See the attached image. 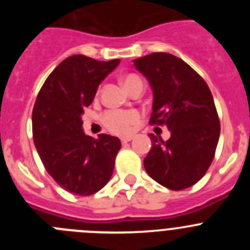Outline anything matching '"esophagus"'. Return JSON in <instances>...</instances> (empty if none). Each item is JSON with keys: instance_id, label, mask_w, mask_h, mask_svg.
<instances>
[{"instance_id": "1", "label": "esophagus", "mask_w": 250, "mask_h": 250, "mask_svg": "<svg viewBox=\"0 0 250 250\" xmlns=\"http://www.w3.org/2000/svg\"><path fill=\"white\" fill-rule=\"evenodd\" d=\"M132 140V136H124V138H121V143L123 144H126V143H129V141Z\"/></svg>"}]
</instances>
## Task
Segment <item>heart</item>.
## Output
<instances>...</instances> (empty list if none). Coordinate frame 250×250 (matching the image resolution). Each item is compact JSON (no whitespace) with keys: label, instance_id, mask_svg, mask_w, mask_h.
I'll list each match as a JSON object with an SVG mask.
<instances>
[{"label":"heart","instance_id":"obj_1","mask_svg":"<svg viewBox=\"0 0 250 250\" xmlns=\"http://www.w3.org/2000/svg\"><path fill=\"white\" fill-rule=\"evenodd\" d=\"M124 83L130 90L136 83H143L139 75L129 74L124 76ZM140 120V114L136 110H107L101 116L104 126L115 134L125 135L131 132L136 124Z\"/></svg>","mask_w":250,"mask_h":250}]
</instances>
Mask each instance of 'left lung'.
I'll return each instance as SVG.
<instances>
[{
  "mask_svg": "<svg viewBox=\"0 0 250 250\" xmlns=\"http://www.w3.org/2000/svg\"><path fill=\"white\" fill-rule=\"evenodd\" d=\"M150 81L154 104L150 125H167L169 140L150 134L146 173L170 190H184L205 175L215 156L220 121L209 86L182 59L152 52L134 60Z\"/></svg>",
  "mask_w": 250,
  "mask_h": 250,
  "instance_id": "1",
  "label": "left lung"
}]
</instances>
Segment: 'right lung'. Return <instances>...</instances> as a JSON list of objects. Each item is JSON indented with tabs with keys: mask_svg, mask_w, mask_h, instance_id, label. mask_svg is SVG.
Instances as JSON below:
<instances>
[{
	"mask_svg": "<svg viewBox=\"0 0 250 250\" xmlns=\"http://www.w3.org/2000/svg\"><path fill=\"white\" fill-rule=\"evenodd\" d=\"M119 62L67 57L48 75L32 110V135L43 167L60 187L76 195L103 189L114 171L120 140L106 134L98 140L85 135L81 115Z\"/></svg>",
	"mask_w": 250,
	"mask_h": 250,
	"instance_id": "obj_1",
	"label": "right lung"
}]
</instances>
